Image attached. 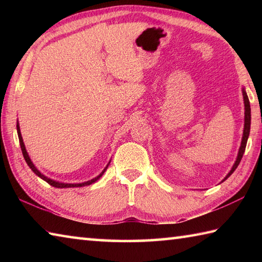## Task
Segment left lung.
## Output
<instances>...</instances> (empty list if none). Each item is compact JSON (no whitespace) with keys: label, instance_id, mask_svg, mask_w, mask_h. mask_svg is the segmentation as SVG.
<instances>
[{"label":"left lung","instance_id":"obj_1","mask_svg":"<svg viewBox=\"0 0 262 262\" xmlns=\"http://www.w3.org/2000/svg\"><path fill=\"white\" fill-rule=\"evenodd\" d=\"M243 99H244V107H246V113H244V130H243V137H242V143H241V146L240 149H238V155H237V159L235 161L234 165H233L232 170L229 172V174L226 176V178L224 180H226L227 178H229L233 172L235 171V169L237 168V165L240 164L241 162V159L243 157V153L246 151V146H247V142H248V137L250 134V125H251V108H250V101H249V98L247 96L246 91L243 90Z\"/></svg>","mask_w":262,"mask_h":262}]
</instances>
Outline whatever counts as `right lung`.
<instances>
[{
  "instance_id": "add662e5",
  "label": "right lung",
  "mask_w": 262,
  "mask_h": 262,
  "mask_svg": "<svg viewBox=\"0 0 262 262\" xmlns=\"http://www.w3.org/2000/svg\"><path fill=\"white\" fill-rule=\"evenodd\" d=\"M16 132H18V136H19V142H20V146H21V151H22V154H24V158H25V160H26V162H27V164L29 165V168L35 172V173L38 176V177H40L42 180H45L46 182H48L49 185L51 186H53V187H56V188H73V187H83V186H89V185H91V183H93V182H96L100 177H101L103 173H104V171L107 170V168H108V165L105 166L104 168V170L101 172V173H100L97 178H94V179H92V180H90V181H86V182H83V183H62V182H57V181H54V180H52V179H49V178H47V177H45L43 174H41L40 172H39L37 169H36V166L33 165V163L31 162V160H30V158H29V155H28V153H27V151H26V147H25V144H24V141H22V136H21V133H20V127H19V124H16Z\"/></svg>"
}]
</instances>
